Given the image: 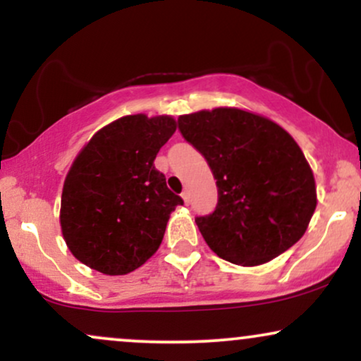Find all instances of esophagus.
Returning <instances> with one entry per match:
<instances>
[{
	"label": "esophagus",
	"mask_w": 361,
	"mask_h": 361,
	"mask_svg": "<svg viewBox=\"0 0 361 361\" xmlns=\"http://www.w3.org/2000/svg\"><path fill=\"white\" fill-rule=\"evenodd\" d=\"M181 198H183V202H185L186 205L190 204V193H188V190H185V192L181 193Z\"/></svg>",
	"instance_id": "34e87169"
}]
</instances>
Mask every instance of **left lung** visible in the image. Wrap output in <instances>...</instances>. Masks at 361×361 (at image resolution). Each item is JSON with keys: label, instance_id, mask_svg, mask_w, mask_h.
I'll list each match as a JSON object with an SVG mask.
<instances>
[{"label": "left lung", "instance_id": "obj_1", "mask_svg": "<svg viewBox=\"0 0 361 361\" xmlns=\"http://www.w3.org/2000/svg\"><path fill=\"white\" fill-rule=\"evenodd\" d=\"M178 128L217 180V207L195 222L219 258L258 267L305 234L317 205L316 180L283 127L252 111L219 106L181 115Z\"/></svg>", "mask_w": 361, "mask_h": 361}]
</instances>
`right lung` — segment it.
Instances as JSON below:
<instances>
[{"instance_id": "right-lung-1", "label": "right lung", "mask_w": 361, "mask_h": 361, "mask_svg": "<svg viewBox=\"0 0 361 361\" xmlns=\"http://www.w3.org/2000/svg\"><path fill=\"white\" fill-rule=\"evenodd\" d=\"M169 115H127L81 149L62 186L61 231L76 259L105 275L137 270L163 241L169 214L183 204L154 168L175 134Z\"/></svg>"}]
</instances>
